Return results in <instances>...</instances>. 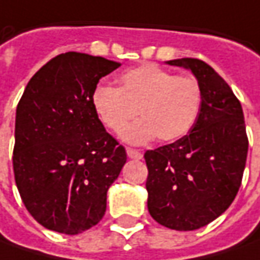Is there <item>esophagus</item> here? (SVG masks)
Listing matches in <instances>:
<instances>
[{"instance_id":"34e87169","label":"esophagus","mask_w":260,"mask_h":260,"mask_svg":"<svg viewBox=\"0 0 260 260\" xmlns=\"http://www.w3.org/2000/svg\"><path fill=\"white\" fill-rule=\"evenodd\" d=\"M126 153H128V156H129L131 159H142V156H144V153L141 152V151L132 149V148H128V149H126Z\"/></svg>"}]
</instances>
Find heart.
Listing matches in <instances>:
<instances>
[{
    "label": "heart",
    "instance_id": "heart-1",
    "mask_svg": "<svg viewBox=\"0 0 260 260\" xmlns=\"http://www.w3.org/2000/svg\"><path fill=\"white\" fill-rule=\"evenodd\" d=\"M118 85H96L91 102L102 123L114 132L134 121L139 109L144 119L122 134L129 144H145L156 137L175 142L189 134L201 114L202 89L188 74L174 75L156 63H142L119 74Z\"/></svg>",
    "mask_w": 260,
    "mask_h": 260
}]
</instances>
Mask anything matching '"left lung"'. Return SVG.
<instances>
[{"label": "left lung", "mask_w": 260, "mask_h": 260, "mask_svg": "<svg viewBox=\"0 0 260 260\" xmlns=\"http://www.w3.org/2000/svg\"><path fill=\"white\" fill-rule=\"evenodd\" d=\"M167 63L195 75L202 89V108L188 135L145 152L148 211L162 226L195 231L234 202L249 142L241 102L216 71L197 58Z\"/></svg>", "instance_id": "8db88e82"}]
</instances>
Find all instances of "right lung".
Here are the masks:
<instances>
[{"label": "right lung", "instance_id": "add662e5", "mask_svg": "<svg viewBox=\"0 0 260 260\" xmlns=\"http://www.w3.org/2000/svg\"><path fill=\"white\" fill-rule=\"evenodd\" d=\"M121 63L65 52L29 79L17 107L14 175L32 218L49 231L78 235L100 222L107 192L126 162L91 96Z\"/></svg>", "mask_w": 260, "mask_h": 260}]
</instances>
